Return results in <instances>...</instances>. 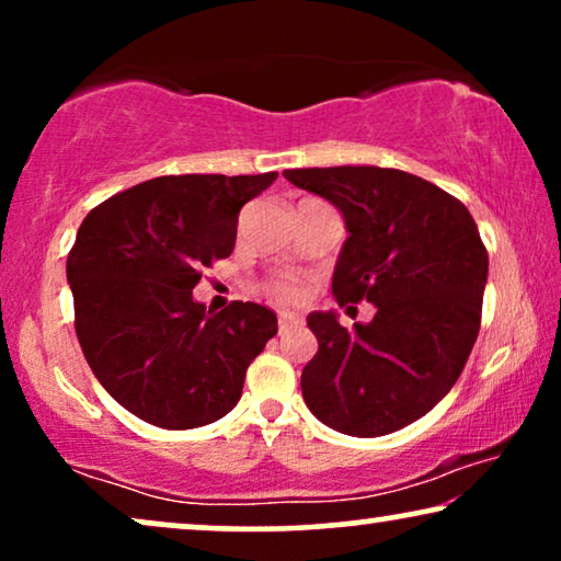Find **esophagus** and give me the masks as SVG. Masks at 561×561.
<instances>
[{
	"label": "esophagus",
	"instance_id": "34e87169",
	"mask_svg": "<svg viewBox=\"0 0 561 561\" xmlns=\"http://www.w3.org/2000/svg\"><path fill=\"white\" fill-rule=\"evenodd\" d=\"M301 324H304V319L296 317V313H288V311L278 313V329H280V334H286V332H290V329H296V327H301Z\"/></svg>",
	"mask_w": 561,
	"mask_h": 561
}]
</instances>
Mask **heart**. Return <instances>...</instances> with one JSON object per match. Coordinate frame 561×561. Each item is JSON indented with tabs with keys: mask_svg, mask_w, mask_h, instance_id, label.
<instances>
[{
	"mask_svg": "<svg viewBox=\"0 0 561 561\" xmlns=\"http://www.w3.org/2000/svg\"><path fill=\"white\" fill-rule=\"evenodd\" d=\"M267 294H271L275 301L294 304V301H298V298H301V286H298V283L290 280V278H280V280H275V283H271V286H267Z\"/></svg>",
	"mask_w": 561,
	"mask_h": 561,
	"instance_id": "b5f03b06",
	"label": "heart"
}]
</instances>
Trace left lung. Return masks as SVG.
I'll list each match as a JSON object with an SVG mask.
<instances>
[{
  "label": "left lung",
  "instance_id": "8db88e82",
  "mask_svg": "<svg viewBox=\"0 0 561 561\" xmlns=\"http://www.w3.org/2000/svg\"><path fill=\"white\" fill-rule=\"evenodd\" d=\"M294 186L342 211L336 304H375L370 324L344 329L309 313L319 352L301 373L321 424L382 436L413 424L449 393L480 332L488 250L472 214L434 183L396 168H294Z\"/></svg>",
  "mask_w": 561,
  "mask_h": 561
}]
</instances>
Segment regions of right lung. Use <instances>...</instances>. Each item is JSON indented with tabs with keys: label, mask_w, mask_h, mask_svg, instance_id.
<instances>
[{
	"label": "right lung",
	"mask_w": 561,
	"mask_h": 561,
	"mask_svg": "<svg viewBox=\"0 0 561 561\" xmlns=\"http://www.w3.org/2000/svg\"><path fill=\"white\" fill-rule=\"evenodd\" d=\"M275 179L160 175L81 221L66 263L76 336L96 380L137 419L179 432L240 401L278 319L250 301L206 311L191 290L204 267L232 255L240 209Z\"/></svg>",
	"instance_id": "obj_1"
}]
</instances>
